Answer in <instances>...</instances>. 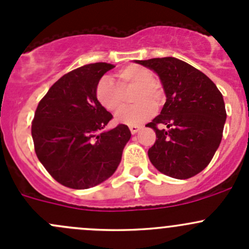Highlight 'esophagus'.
<instances>
[{
    "instance_id": "esophagus-1",
    "label": "esophagus",
    "mask_w": 249,
    "mask_h": 249,
    "mask_svg": "<svg viewBox=\"0 0 249 249\" xmlns=\"http://www.w3.org/2000/svg\"><path fill=\"white\" fill-rule=\"evenodd\" d=\"M141 129H142V127L139 126V125H131V126H130V131H131V134L134 135L137 134Z\"/></svg>"
}]
</instances>
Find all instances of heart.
Returning <instances> with one entry per match:
<instances>
[{"mask_svg": "<svg viewBox=\"0 0 249 249\" xmlns=\"http://www.w3.org/2000/svg\"><path fill=\"white\" fill-rule=\"evenodd\" d=\"M118 86L109 77H104L97 83L95 95L97 101L109 112H117L124 104V92L135 88L132 101L135 105L125 107L115 115L120 124L139 125L154 114L155 108L161 106L164 91L155 80L152 70L142 65L132 64L117 72Z\"/></svg>", "mask_w": 249, "mask_h": 249, "instance_id": "heart-1", "label": "heart"}]
</instances>
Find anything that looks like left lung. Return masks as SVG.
<instances>
[{"label":"left lung","mask_w":249,"mask_h":249,"mask_svg":"<svg viewBox=\"0 0 249 249\" xmlns=\"http://www.w3.org/2000/svg\"><path fill=\"white\" fill-rule=\"evenodd\" d=\"M159 76L166 102L147 126L155 131L148 157L155 169L177 179L201 172L223 137L227 112L222 92L205 73L176 57L136 60ZM158 124L167 129L160 130Z\"/></svg>","instance_id":"1"}]
</instances>
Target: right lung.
I'll use <instances>...</instances> for the list:
<instances>
[{
  "instance_id": "right-lung-1",
  "label": "right lung",
  "mask_w": 249,
  "mask_h": 249,
  "mask_svg": "<svg viewBox=\"0 0 249 249\" xmlns=\"http://www.w3.org/2000/svg\"><path fill=\"white\" fill-rule=\"evenodd\" d=\"M114 65H84L52 85L39 101L31 126L35 152L55 180L88 189L108 179L131 137L119 124L105 130L112 114L97 101L95 89Z\"/></svg>"
}]
</instances>
